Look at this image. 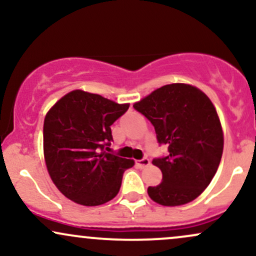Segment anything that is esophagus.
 Returning <instances> with one entry per match:
<instances>
[{
	"label": "esophagus",
	"mask_w": 256,
	"mask_h": 256,
	"mask_svg": "<svg viewBox=\"0 0 256 256\" xmlns=\"http://www.w3.org/2000/svg\"><path fill=\"white\" fill-rule=\"evenodd\" d=\"M136 165L140 167V168H144V167L150 165V160L148 158H143L142 160H137Z\"/></svg>",
	"instance_id": "34e87169"
}]
</instances>
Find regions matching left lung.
<instances>
[{
  "label": "left lung",
  "instance_id": "8db88e82",
  "mask_svg": "<svg viewBox=\"0 0 256 256\" xmlns=\"http://www.w3.org/2000/svg\"><path fill=\"white\" fill-rule=\"evenodd\" d=\"M134 108L154 126L158 142L168 155L154 158L162 182L148 188V195L161 206L174 207L198 198L216 173L224 134L216 107L198 88L173 83L134 102Z\"/></svg>",
  "mask_w": 256,
  "mask_h": 256
}]
</instances>
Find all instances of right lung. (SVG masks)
Returning <instances> with one entry per match:
<instances>
[{
	"mask_svg": "<svg viewBox=\"0 0 256 256\" xmlns=\"http://www.w3.org/2000/svg\"><path fill=\"white\" fill-rule=\"evenodd\" d=\"M130 107L98 94L73 90L46 113L43 152L52 183L62 195L83 206H100L118 195L131 158L108 154L110 125ZM108 148V146H107Z\"/></svg>",
	"mask_w": 256,
	"mask_h": 256,
	"instance_id": "1",
	"label": "right lung"
}]
</instances>
